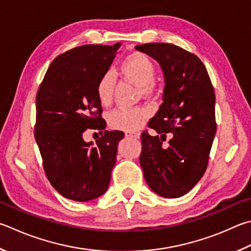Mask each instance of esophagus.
I'll return each mask as SVG.
<instances>
[{"label":"esophagus","instance_id":"obj_1","mask_svg":"<svg viewBox=\"0 0 251 251\" xmlns=\"http://www.w3.org/2000/svg\"><path fill=\"white\" fill-rule=\"evenodd\" d=\"M125 136L129 138H139L140 134L136 133V131H125Z\"/></svg>","mask_w":251,"mask_h":251}]
</instances>
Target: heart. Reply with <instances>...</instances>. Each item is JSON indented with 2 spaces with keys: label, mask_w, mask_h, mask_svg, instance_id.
<instances>
[{
  "label": "heart",
  "mask_w": 251,
  "mask_h": 251,
  "mask_svg": "<svg viewBox=\"0 0 251 251\" xmlns=\"http://www.w3.org/2000/svg\"><path fill=\"white\" fill-rule=\"evenodd\" d=\"M120 75L137 85L140 93L145 97L152 93L156 67L146 54L134 52L126 57L120 66ZM95 91L102 105H108L111 103L114 91V78L111 72H105L100 76ZM149 114V110L146 107H118L108 114L107 121L113 128L131 131L139 128Z\"/></svg>",
  "instance_id": "1"
}]
</instances>
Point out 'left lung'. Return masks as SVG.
<instances>
[{
	"instance_id": "left-lung-1",
	"label": "left lung",
	"mask_w": 251,
	"mask_h": 251,
	"mask_svg": "<svg viewBox=\"0 0 251 251\" xmlns=\"http://www.w3.org/2000/svg\"><path fill=\"white\" fill-rule=\"evenodd\" d=\"M157 60L165 75L163 103L141 134L140 166L154 193L180 198L193 189L206 170L216 133L215 93L206 68L194 53L172 44L135 47ZM168 132L174 136L162 145Z\"/></svg>"
}]
</instances>
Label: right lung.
I'll return each mask as SVG.
<instances>
[{
  "label": "right lung",
  "mask_w": 251,
  "mask_h": 251,
  "mask_svg": "<svg viewBox=\"0 0 251 251\" xmlns=\"http://www.w3.org/2000/svg\"><path fill=\"white\" fill-rule=\"evenodd\" d=\"M121 43L84 45L61 53L51 62L36 97L35 139L45 173L62 197L88 202L106 192L116 162L120 130H105L97 83L108 71ZM88 128L104 130L85 143Z\"/></svg>",
  "instance_id": "add662e5"
}]
</instances>
